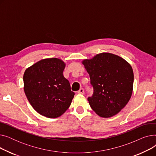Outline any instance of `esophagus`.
Wrapping results in <instances>:
<instances>
[{"label": "esophagus", "mask_w": 156, "mask_h": 156, "mask_svg": "<svg viewBox=\"0 0 156 156\" xmlns=\"http://www.w3.org/2000/svg\"><path fill=\"white\" fill-rule=\"evenodd\" d=\"M78 92V94H84V90L83 89V88H80L79 90L77 92Z\"/></svg>", "instance_id": "1"}]
</instances>
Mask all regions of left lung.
<instances>
[{
	"label": "left lung",
	"instance_id": "obj_1",
	"mask_svg": "<svg viewBox=\"0 0 156 156\" xmlns=\"http://www.w3.org/2000/svg\"><path fill=\"white\" fill-rule=\"evenodd\" d=\"M94 88L88 97L91 108L102 118H110L125 107L133 92L134 75L130 64L122 57L108 52L84 59Z\"/></svg>",
	"mask_w": 156,
	"mask_h": 156
}]
</instances>
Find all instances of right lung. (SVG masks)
Instances as JSON below:
<instances>
[{"instance_id":"1","label":"right lung","mask_w":156,"mask_h":156,"mask_svg":"<svg viewBox=\"0 0 156 156\" xmlns=\"http://www.w3.org/2000/svg\"><path fill=\"white\" fill-rule=\"evenodd\" d=\"M65 66L61 59L48 58L38 61L24 71V93L32 107L41 115L56 118L71 105L75 93L63 76Z\"/></svg>"}]
</instances>
